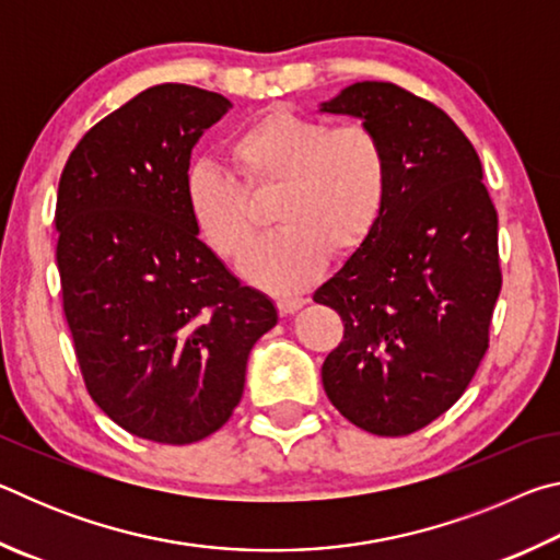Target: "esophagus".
Instances as JSON below:
<instances>
[{"instance_id": "34e87169", "label": "esophagus", "mask_w": 560, "mask_h": 560, "mask_svg": "<svg viewBox=\"0 0 560 560\" xmlns=\"http://www.w3.org/2000/svg\"><path fill=\"white\" fill-rule=\"evenodd\" d=\"M303 303H306V299H303V296H283V299L277 301V308H279L281 316H291V314H296Z\"/></svg>"}]
</instances>
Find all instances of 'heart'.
I'll list each match as a JSON object with an SVG mask.
<instances>
[{
  "mask_svg": "<svg viewBox=\"0 0 560 560\" xmlns=\"http://www.w3.org/2000/svg\"><path fill=\"white\" fill-rule=\"evenodd\" d=\"M226 155L242 177L195 160L183 177V205L200 240L224 259H242L257 236L249 197L277 189L279 226L244 261L269 291L308 287L328 257H350L381 222L387 200V153L365 122L330 126L271 108L234 132Z\"/></svg>",
  "mask_w": 560,
  "mask_h": 560,
  "instance_id": "1",
  "label": "heart"
}]
</instances>
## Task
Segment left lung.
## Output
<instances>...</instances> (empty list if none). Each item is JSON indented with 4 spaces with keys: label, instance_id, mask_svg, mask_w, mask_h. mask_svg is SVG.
<instances>
[{
    "label": "left lung",
    "instance_id": "8db88e82",
    "mask_svg": "<svg viewBox=\"0 0 560 560\" xmlns=\"http://www.w3.org/2000/svg\"><path fill=\"white\" fill-rule=\"evenodd\" d=\"M320 110L360 118L387 153L381 222L314 293L343 318V340L320 368L324 390L355 428L402 438L447 412L487 353L499 217L477 150L434 103L360 81Z\"/></svg>",
    "mask_w": 560,
    "mask_h": 560
}]
</instances>
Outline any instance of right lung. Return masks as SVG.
Instances as JSON below:
<instances>
[{
    "instance_id": "obj_1",
    "label": "right lung",
    "mask_w": 560,
    "mask_h": 560,
    "mask_svg": "<svg viewBox=\"0 0 560 560\" xmlns=\"http://www.w3.org/2000/svg\"><path fill=\"white\" fill-rule=\"evenodd\" d=\"M230 108L185 83L145 89L79 140L59 179L56 264L83 383L150 442L220 430L242 400L252 346L279 320L183 205L192 148Z\"/></svg>"
}]
</instances>
